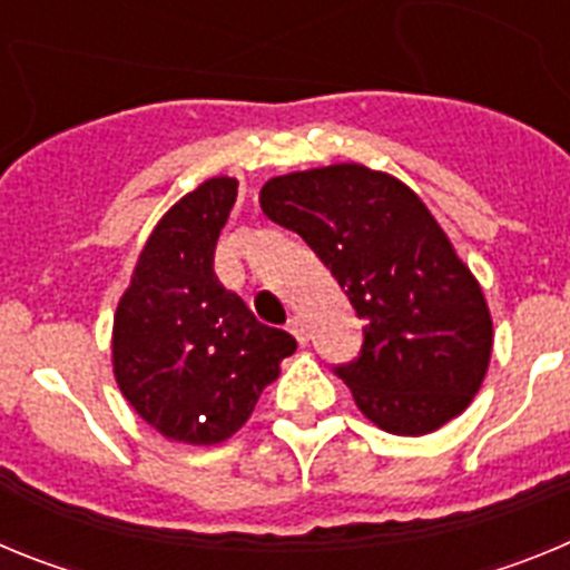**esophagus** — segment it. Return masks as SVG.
Instances as JSON below:
<instances>
[{
  "label": "esophagus",
  "instance_id": "esophagus-1",
  "mask_svg": "<svg viewBox=\"0 0 570 570\" xmlns=\"http://www.w3.org/2000/svg\"><path fill=\"white\" fill-rule=\"evenodd\" d=\"M288 331L296 336V342H299V345H305V342H308V325H305V320H302V316H291Z\"/></svg>",
  "mask_w": 570,
  "mask_h": 570
}]
</instances>
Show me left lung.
Returning a JSON list of instances; mask_svg holds the SVG:
<instances>
[{
  "label": "left lung",
  "instance_id": "1",
  "mask_svg": "<svg viewBox=\"0 0 570 570\" xmlns=\"http://www.w3.org/2000/svg\"><path fill=\"white\" fill-rule=\"evenodd\" d=\"M259 205L308 242L365 322L362 354L336 367L362 414L396 436L460 416L488 374L493 322L420 196L396 176L340 163L274 176Z\"/></svg>",
  "mask_w": 570,
  "mask_h": 570
}]
</instances>
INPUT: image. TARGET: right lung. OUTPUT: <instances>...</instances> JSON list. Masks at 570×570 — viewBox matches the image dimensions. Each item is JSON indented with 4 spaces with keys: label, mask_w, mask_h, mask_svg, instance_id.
<instances>
[{
    "label": "right lung",
    "mask_w": 570,
    "mask_h": 570,
    "mask_svg": "<svg viewBox=\"0 0 570 570\" xmlns=\"http://www.w3.org/2000/svg\"><path fill=\"white\" fill-rule=\"evenodd\" d=\"M236 188L234 176H210L170 205L114 314L116 385L154 431L185 445L234 436L296 351L294 336L262 325L214 274Z\"/></svg>",
    "instance_id": "obj_1"
}]
</instances>
